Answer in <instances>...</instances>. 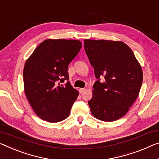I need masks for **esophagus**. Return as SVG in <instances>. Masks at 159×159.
Segmentation results:
<instances>
[{
    "instance_id": "1",
    "label": "esophagus",
    "mask_w": 159,
    "mask_h": 159,
    "mask_svg": "<svg viewBox=\"0 0 159 159\" xmlns=\"http://www.w3.org/2000/svg\"><path fill=\"white\" fill-rule=\"evenodd\" d=\"M85 89H79V93H84V92L85 91Z\"/></svg>"
}]
</instances>
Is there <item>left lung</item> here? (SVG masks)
<instances>
[{"mask_svg": "<svg viewBox=\"0 0 159 159\" xmlns=\"http://www.w3.org/2000/svg\"><path fill=\"white\" fill-rule=\"evenodd\" d=\"M84 49L98 79L88 102L92 115L105 122L120 119L137 99L142 87L139 63L122 42L85 39Z\"/></svg>", "mask_w": 159, "mask_h": 159, "instance_id": "8db88e82", "label": "left lung"}]
</instances>
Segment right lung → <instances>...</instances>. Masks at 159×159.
I'll list each match as a JSON object with an SVG mask.
<instances>
[{"instance_id":"right-lung-1","label":"right lung","mask_w":159,"mask_h":159,"mask_svg":"<svg viewBox=\"0 0 159 159\" xmlns=\"http://www.w3.org/2000/svg\"><path fill=\"white\" fill-rule=\"evenodd\" d=\"M81 42L74 39L44 40L25 62L24 90L32 109L49 122L69 117L79 92L69 80L68 66L79 52Z\"/></svg>"}]
</instances>
